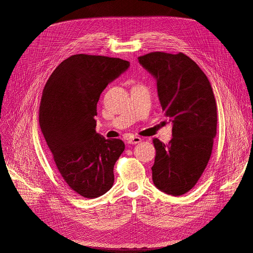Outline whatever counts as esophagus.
Listing matches in <instances>:
<instances>
[{
  "instance_id": "obj_1",
  "label": "esophagus",
  "mask_w": 253,
  "mask_h": 253,
  "mask_svg": "<svg viewBox=\"0 0 253 253\" xmlns=\"http://www.w3.org/2000/svg\"><path fill=\"white\" fill-rule=\"evenodd\" d=\"M141 142V138L138 136H133L131 138L127 139V143L128 144H136V143H139Z\"/></svg>"
}]
</instances>
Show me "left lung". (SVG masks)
Returning a JSON list of instances; mask_svg holds the SVG:
<instances>
[{
	"mask_svg": "<svg viewBox=\"0 0 253 253\" xmlns=\"http://www.w3.org/2000/svg\"><path fill=\"white\" fill-rule=\"evenodd\" d=\"M138 61L156 79L163 112L173 125L169 143L153 139V182L179 196L196 185L208 165L216 136L215 98L205 73L185 53L155 51Z\"/></svg>",
	"mask_w": 253,
	"mask_h": 253,
	"instance_id": "1",
	"label": "left lung"
}]
</instances>
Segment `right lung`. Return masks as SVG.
Wrapping results in <instances>:
<instances>
[{"label":"right lung","mask_w":253,"mask_h":253,"mask_svg":"<svg viewBox=\"0 0 253 253\" xmlns=\"http://www.w3.org/2000/svg\"><path fill=\"white\" fill-rule=\"evenodd\" d=\"M128 66L119 58L79 53L61 62L43 89L41 131L63 180L85 198L113 187L114 166L125 151L122 140L96 133L95 116L103 89Z\"/></svg>","instance_id":"add662e5"}]
</instances>
